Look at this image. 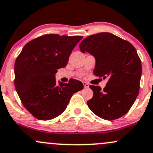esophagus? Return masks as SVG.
Here are the masks:
<instances>
[{
  "mask_svg": "<svg viewBox=\"0 0 153 153\" xmlns=\"http://www.w3.org/2000/svg\"><path fill=\"white\" fill-rule=\"evenodd\" d=\"M83 84L84 85V88H88L89 87V84L88 83H85V82H83Z\"/></svg>",
  "mask_w": 153,
  "mask_h": 153,
  "instance_id": "obj_1",
  "label": "esophagus"
}]
</instances>
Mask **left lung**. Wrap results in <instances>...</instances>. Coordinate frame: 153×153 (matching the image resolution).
<instances>
[{
    "mask_svg": "<svg viewBox=\"0 0 153 153\" xmlns=\"http://www.w3.org/2000/svg\"><path fill=\"white\" fill-rule=\"evenodd\" d=\"M80 49L94 56V74L109 77L106 86L91 85L94 96L87 102L96 115L112 120L130 110L139 91L142 64L131 43L110 33L92 35L82 41Z\"/></svg>",
    "mask_w": 153,
    "mask_h": 153,
    "instance_id": "left-lung-1",
    "label": "left lung"
}]
</instances>
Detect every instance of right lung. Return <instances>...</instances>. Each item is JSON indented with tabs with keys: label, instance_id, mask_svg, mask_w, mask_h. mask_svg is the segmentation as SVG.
Listing matches in <instances>:
<instances>
[{
	"label": "right lung",
	"instance_id": "add662e5",
	"mask_svg": "<svg viewBox=\"0 0 153 153\" xmlns=\"http://www.w3.org/2000/svg\"><path fill=\"white\" fill-rule=\"evenodd\" d=\"M83 36L43 35L28 42L16 57L14 85L24 107L38 120L61 115L73 94L83 88L78 80L56 84L55 73L68 64Z\"/></svg>",
	"mask_w": 153,
	"mask_h": 153
}]
</instances>
